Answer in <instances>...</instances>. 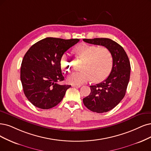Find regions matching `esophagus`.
Returning <instances> with one entry per match:
<instances>
[{"label": "esophagus", "mask_w": 151, "mask_h": 151, "mask_svg": "<svg viewBox=\"0 0 151 151\" xmlns=\"http://www.w3.org/2000/svg\"><path fill=\"white\" fill-rule=\"evenodd\" d=\"M73 87H76V88H80L81 86V85H71Z\"/></svg>", "instance_id": "esophagus-1"}]
</instances>
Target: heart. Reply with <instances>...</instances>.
Listing matches in <instances>:
<instances>
[{
    "label": "heart",
    "instance_id": "b5f03b06",
    "mask_svg": "<svg viewBox=\"0 0 151 151\" xmlns=\"http://www.w3.org/2000/svg\"><path fill=\"white\" fill-rule=\"evenodd\" d=\"M73 52L77 57L84 60L81 66L83 70L75 72L68 78L70 84L80 85L92 78L95 81H101L106 78L112 70V54L106 47L81 44L73 49ZM60 65L66 73L73 70L71 60L65 54L61 56Z\"/></svg>",
    "mask_w": 151,
    "mask_h": 151
}]
</instances>
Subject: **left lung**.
I'll return each mask as SVG.
<instances>
[{"label":"left lung","instance_id":"obj_1","mask_svg":"<svg viewBox=\"0 0 151 151\" xmlns=\"http://www.w3.org/2000/svg\"><path fill=\"white\" fill-rule=\"evenodd\" d=\"M83 41L106 47L112 54L113 67L109 75L101 83L90 86V94L83 99L85 106L90 111L98 113L108 112L125 96L131 73L129 58L124 48L111 39L84 38Z\"/></svg>","mask_w":151,"mask_h":151}]
</instances>
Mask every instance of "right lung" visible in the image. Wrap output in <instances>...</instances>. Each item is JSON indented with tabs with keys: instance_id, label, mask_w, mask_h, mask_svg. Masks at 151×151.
Wrapping results in <instances>:
<instances>
[{
	"instance_id": "right-lung-1",
	"label": "right lung",
	"mask_w": 151,
	"mask_h": 151,
	"mask_svg": "<svg viewBox=\"0 0 151 151\" xmlns=\"http://www.w3.org/2000/svg\"><path fill=\"white\" fill-rule=\"evenodd\" d=\"M80 39L65 40L47 37L35 43L24 55L21 64L20 80L24 94L35 106L48 109L63 99L71 85H61L60 58Z\"/></svg>"
}]
</instances>
